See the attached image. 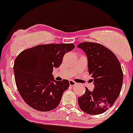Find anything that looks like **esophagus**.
<instances>
[{
  "label": "esophagus",
  "instance_id": "obj_1",
  "mask_svg": "<svg viewBox=\"0 0 133 133\" xmlns=\"http://www.w3.org/2000/svg\"><path fill=\"white\" fill-rule=\"evenodd\" d=\"M69 84H70V86H75V85L76 84V83L75 82L72 81V80H70V81H69Z\"/></svg>",
  "mask_w": 133,
  "mask_h": 133
}]
</instances>
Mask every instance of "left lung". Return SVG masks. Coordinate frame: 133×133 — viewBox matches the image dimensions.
Wrapping results in <instances>:
<instances>
[{"label": "left lung", "mask_w": 133, "mask_h": 133, "mask_svg": "<svg viewBox=\"0 0 133 133\" xmlns=\"http://www.w3.org/2000/svg\"><path fill=\"white\" fill-rule=\"evenodd\" d=\"M88 58L89 74L94 88L78 99L79 107L90 115L104 113L114 105L122 88L123 75L119 60L113 52L99 43L84 42L78 45Z\"/></svg>", "instance_id": "1"}]
</instances>
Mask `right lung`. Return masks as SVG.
I'll list each match as a JSON object with an SVG mask.
<instances>
[{
    "label": "right lung",
    "mask_w": 133,
    "mask_h": 133,
    "mask_svg": "<svg viewBox=\"0 0 133 133\" xmlns=\"http://www.w3.org/2000/svg\"><path fill=\"white\" fill-rule=\"evenodd\" d=\"M75 49L72 43L39 45L16 57L14 72L17 88L24 102L39 111H49L60 103L69 80L57 81L52 72L59 67L64 55Z\"/></svg>",
    "instance_id": "add662e5"
}]
</instances>
